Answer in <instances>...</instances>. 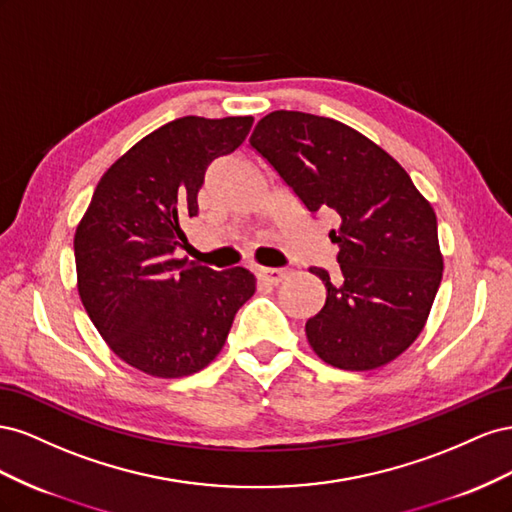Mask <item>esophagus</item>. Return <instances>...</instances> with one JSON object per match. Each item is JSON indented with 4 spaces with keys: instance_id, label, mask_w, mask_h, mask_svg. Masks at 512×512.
Masks as SVG:
<instances>
[{
    "instance_id": "obj_1",
    "label": "esophagus",
    "mask_w": 512,
    "mask_h": 512,
    "mask_svg": "<svg viewBox=\"0 0 512 512\" xmlns=\"http://www.w3.org/2000/svg\"><path fill=\"white\" fill-rule=\"evenodd\" d=\"M259 279L266 281L270 285H279L287 279V270H281V268H259Z\"/></svg>"
}]
</instances>
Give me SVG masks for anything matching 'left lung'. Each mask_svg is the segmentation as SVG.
<instances>
[{
    "mask_svg": "<svg viewBox=\"0 0 512 512\" xmlns=\"http://www.w3.org/2000/svg\"><path fill=\"white\" fill-rule=\"evenodd\" d=\"M251 145L309 212L332 210L341 274L311 268L326 304L306 339L330 367L371 371L410 347L442 283L437 218L407 171L377 143L337 120L302 111L261 118Z\"/></svg>",
    "mask_w": 512,
    "mask_h": 512,
    "instance_id": "8db88e82",
    "label": "left lung"
}]
</instances>
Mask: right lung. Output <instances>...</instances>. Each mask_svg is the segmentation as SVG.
<instances>
[{"instance_id":"right-lung-1","label":"right lung","mask_w":512,"mask_h":512,"mask_svg":"<svg viewBox=\"0 0 512 512\" xmlns=\"http://www.w3.org/2000/svg\"><path fill=\"white\" fill-rule=\"evenodd\" d=\"M251 115L173 120L102 175L75 233L77 289L100 337L152 377L193 375L221 352L255 294L246 268L216 272L173 253L210 163L238 150Z\"/></svg>"}]
</instances>
